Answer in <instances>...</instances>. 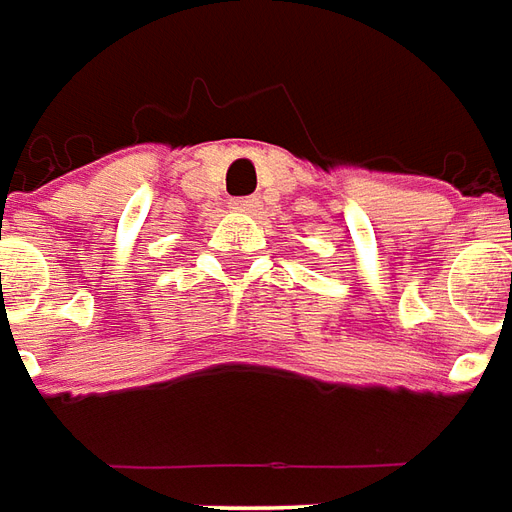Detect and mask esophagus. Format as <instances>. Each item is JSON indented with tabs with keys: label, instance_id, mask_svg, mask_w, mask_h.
I'll return each mask as SVG.
<instances>
[{
	"label": "esophagus",
	"instance_id": "34e87169",
	"mask_svg": "<svg viewBox=\"0 0 512 512\" xmlns=\"http://www.w3.org/2000/svg\"><path fill=\"white\" fill-rule=\"evenodd\" d=\"M231 209H237V212H256L259 209V198H253V195H248V198H234Z\"/></svg>",
	"mask_w": 512,
	"mask_h": 512
}]
</instances>
